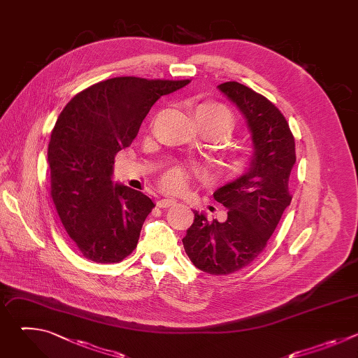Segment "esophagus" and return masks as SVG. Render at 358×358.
I'll use <instances>...</instances> for the list:
<instances>
[{
    "label": "esophagus",
    "instance_id": "obj_1",
    "mask_svg": "<svg viewBox=\"0 0 358 358\" xmlns=\"http://www.w3.org/2000/svg\"><path fill=\"white\" fill-rule=\"evenodd\" d=\"M173 203H176V199H173V198H162V199L157 201V207L169 208V207L173 206Z\"/></svg>",
    "mask_w": 358,
    "mask_h": 358
}]
</instances>
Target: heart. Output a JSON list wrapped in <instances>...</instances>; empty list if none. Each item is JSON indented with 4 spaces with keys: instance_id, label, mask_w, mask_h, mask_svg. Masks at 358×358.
<instances>
[{
    "instance_id": "1",
    "label": "heart",
    "mask_w": 358,
    "mask_h": 358,
    "mask_svg": "<svg viewBox=\"0 0 358 358\" xmlns=\"http://www.w3.org/2000/svg\"><path fill=\"white\" fill-rule=\"evenodd\" d=\"M196 119H203V120H213L215 123H218L224 133L225 137L232 131L234 129V116L229 112L228 108H225L224 105L220 103H203L201 106H198L196 112H195ZM248 163V155L246 152H236V155H232L228 160V169L231 171H239L242 170ZM185 171L181 167H176L171 169L163 178V187L169 191H178L182 188L184 182H185Z\"/></svg>"
}]
</instances>
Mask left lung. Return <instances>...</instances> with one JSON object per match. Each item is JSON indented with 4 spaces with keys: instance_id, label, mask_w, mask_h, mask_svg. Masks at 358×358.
<instances>
[{
    "instance_id": "8db88e82",
    "label": "left lung",
    "mask_w": 358,
    "mask_h": 358,
    "mask_svg": "<svg viewBox=\"0 0 358 358\" xmlns=\"http://www.w3.org/2000/svg\"><path fill=\"white\" fill-rule=\"evenodd\" d=\"M218 89L246 119L249 163L242 176L214 192L228 210L227 220L208 221L206 214L194 211L182 243L199 271L229 275L258 258L290 206L287 185L296 152L285 116L266 97L238 82H225Z\"/></svg>"
}]
</instances>
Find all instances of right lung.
<instances>
[{
  "instance_id": "right-lung-1",
  "label": "right lung",
  "mask_w": 358,
  "mask_h": 358,
  "mask_svg": "<svg viewBox=\"0 0 358 358\" xmlns=\"http://www.w3.org/2000/svg\"><path fill=\"white\" fill-rule=\"evenodd\" d=\"M188 83L113 78L78 93L61 112L48 145L50 195L86 259L115 264L137 246L155 202L113 181L115 156L131 144L162 96Z\"/></svg>"
}]
</instances>
